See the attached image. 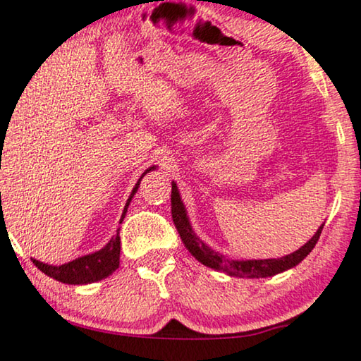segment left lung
Returning a JSON list of instances; mask_svg holds the SVG:
<instances>
[{
  "instance_id": "8db88e82",
  "label": "left lung",
  "mask_w": 361,
  "mask_h": 361,
  "mask_svg": "<svg viewBox=\"0 0 361 361\" xmlns=\"http://www.w3.org/2000/svg\"><path fill=\"white\" fill-rule=\"evenodd\" d=\"M171 210H172V220L177 231H179L182 243L189 253L194 258L209 268L220 271L233 278H248V279H259V278H271L279 273H284L294 266H298L310 251L314 250L315 243L319 241V236L322 233L324 224L319 226V230L315 231V235L310 238L304 246H300L299 250H295L294 253L286 255L283 258H269V259H230L228 256L219 253V251L210 248L209 245L204 243L199 236L195 235V231L192 230L190 220L187 216V210L184 202L180 199L179 189H177L176 182H172V192H171Z\"/></svg>"
}]
</instances>
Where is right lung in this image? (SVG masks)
<instances>
[{
    "label": "right lung",
    "instance_id": "obj_1",
    "mask_svg": "<svg viewBox=\"0 0 361 361\" xmlns=\"http://www.w3.org/2000/svg\"><path fill=\"white\" fill-rule=\"evenodd\" d=\"M156 166H151L149 169L142 172L140 179H137L136 185L133 187L130 199L126 200L125 209H123L121 220L120 224L125 219L128 207H130V202L135 194L137 192V187H140V182L142 177H145L149 171H154ZM120 251H121V241H120V228L116 230V235L111 236V240L103 246L102 250L95 251V253H88L85 256H80V258L68 261L66 264L54 266L47 263H41V261L32 259V263L36 264L37 269H41L44 274H47L49 278H54L61 281L63 284H92L97 283V281H102L108 278V276L115 273V271L120 268Z\"/></svg>",
    "mask_w": 361,
    "mask_h": 361
}]
</instances>
